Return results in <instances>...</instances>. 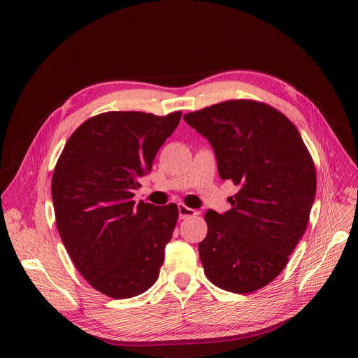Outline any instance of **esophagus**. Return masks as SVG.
Listing matches in <instances>:
<instances>
[{
  "instance_id": "obj_1",
  "label": "esophagus",
  "mask_w": 358,
  "mask_h": 358,
  "mask_svg": "<svg viewBox=\"0 0 358 358\" xmlns=\"http://www.w3.org/2000/svg\"><path fill=\"white\" fill-rule=\"evenodd\" d=\"M178 208H179V218H180V220L188 218V217H192V215H196V214H198L195 210H192V208H189V207H186L185 203H179Z\"/></svg>"
}]
</instances>
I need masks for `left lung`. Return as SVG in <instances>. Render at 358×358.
Returning <instances> with one entry per match:
<instances>
[{
    "label": "left lung",
    "mask_w": 358,
    "mask_h": 358,
    "mask_svg": "<svg viewBox=\"0 0 358 358\" xmlns=\"http://www.w3.org/2000/svg\"><path fill=\"white\" fill-rule=\"evenodd\" d=\"M183 119L211 143L220 178L239 186L229 211L203 217V272L223 290L257 292L281 274L308 227L313 159L290 119L262 101L227 100Z\"/></svg>",
    "instance_id": "obj_1"
}]
</instances>
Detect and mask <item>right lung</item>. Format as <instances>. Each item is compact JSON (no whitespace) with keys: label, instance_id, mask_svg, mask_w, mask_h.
Here are the masks:
<instances>
[{"label":"right lung","instance_id":"add662e5","mask_svg":"<svg viewBox=\"0 0 358 358\" xmlns=\"http://www.w3.org/2000/svg\"><path fill=\"white\" fill-rule=\"evenodd\" d=\"M182 112H105L68 138L52 175L55 221L80 274L112 299L155 284L179 208L132 201L138 179L179 125Z\"/></svg>","mask_w":358,"mask_h":358}]
</instances>
